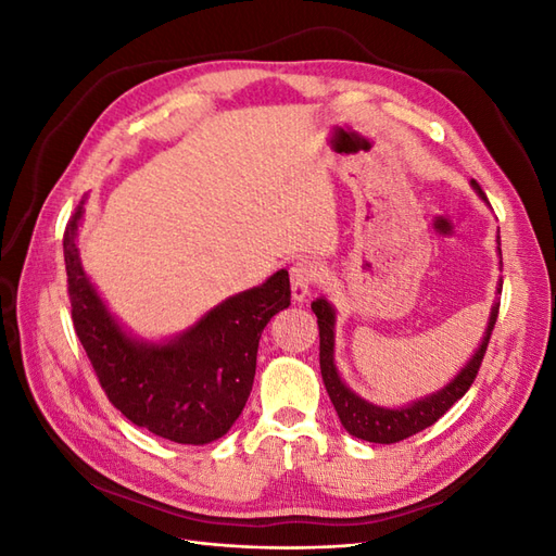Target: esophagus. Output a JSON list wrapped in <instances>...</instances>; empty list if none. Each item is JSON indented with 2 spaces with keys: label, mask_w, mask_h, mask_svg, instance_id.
I'll return each mask as SVG.
<instances>
[{
  "label": "esophagus",
  "mask_w": 556,
  "mask_h": 556,
  "mask_svg": "<svg viewBox=\"0 0 556 556\" xmlns=\"http://www.w3.org/2000/svg\"><path fill=\"white\" fill-rule=\"evenodd\" d=\"M323 278V271H319L317 264L311 260H296L290 266V282H292V299L294 301H304L313 285H317V280Z\"/></svg>",
  "instance_id": "34e87169"
}]
</instances>
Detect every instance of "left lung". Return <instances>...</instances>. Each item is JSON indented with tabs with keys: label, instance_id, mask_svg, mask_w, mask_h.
I'll use <instances>...</instances> for the list:
<instances>
[{
	"label": "left lung",
	"instance_id": "1",
	"mask_svg": "<svg viewBox=\"0 0 556 556\" xmlns=\"http://www.w3.org/2000/svg\"><path fill=\"white\" fill-rule=\"evenodd\" d=\"M473 188L486 201L484 192L480 190V185L476 180H473ZM496 241L501 245L498 237H496ZM501 285L503 282H498V288H496L498 294H501ZM311 308L317 315V327H319V371H323L327 394L333 403L336 413H339V417H341V425L345 427V431L350 435H355V439H362L368 443H384V445L399 443L403 439H408V435L431 427L433 422H439V419L454 406V403H457L468 392V387L473 384V380L480 371V364L484 359V352H486V345H490L492 331H494L496 317H498V304H494L490 323H486V329H484V339H482L480 348L476 350L473 359H470L462 368V371L454 376V380L443 387V390L433 392L425 399H417V401L408 403V406L382 408V406H376V403H368L362 396H357L341 380L339 371H336V362H333L336 311L331 308L329 301L315 299Z\"/></svg>",
	"mask_w": 556,
	"mask_h": 556
}]
</instances>
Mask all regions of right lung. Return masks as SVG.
<instances>
[{
    "label": "right lung",
    "mask_w": 556,
    "mask_h": 556,
    "mask_svg": "<svg viewBox=\"0 0 556 556\" xmlns=\"http://www.w3.org/2000/svg\"><path fill=\"white\" fill-rule=\"evenodd\" d=\"M83 204L86 199L64 229V264L74 329L99 384L129 422L160 439L182 445L220 439L250 396L264 327L290 306L288 271L280 268L260 288L225 299L174 341H137L117 325L80 266Z\"/></svg>",
    "instance_id": "obj_1"
}]
</instances>
